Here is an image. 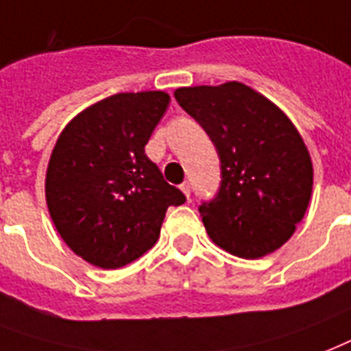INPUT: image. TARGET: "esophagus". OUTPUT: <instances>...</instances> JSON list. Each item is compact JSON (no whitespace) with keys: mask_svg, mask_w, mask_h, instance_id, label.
Instances as JSON below:
<instances>
[{"mask_svg":"<svg viewBox=\"0 0 351 351\" xmlns=\"http://www.w3.org/2000/svg\"><path fill=\"white\" fill-rule=\"evenodd\" d=\"M180 189H182V193L186 195L187 199H189V195H191V186H189V182H184V184L180 186Z\"/></svg>","mask_w":351,"mask_h":351,"instance_id":"34e87169","label":"esophagus"}]
</instances>
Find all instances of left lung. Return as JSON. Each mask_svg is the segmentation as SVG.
I'll return each instance as SVG.
<instances>
[{"label":"left lung","instance_id":"1","mask_svg":"<svg viewBox=\"0 0 351 351\" xmlns=\"http://www.w3.org/2000/svg\"><path fill=\"white\" fill-rule=\"evenodd\" d=\"M221 158L217 197L199 208L211 241L258 259L287 243L306 215L313 164L293 121L243 82L175 90Z\"/></svg>","mask_w":351,"mask_h":351}]
</instances>
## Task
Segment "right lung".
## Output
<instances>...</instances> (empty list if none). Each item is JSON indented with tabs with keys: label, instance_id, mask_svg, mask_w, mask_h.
<instances>
[{
	"label": "right lung",
	"instance_id": "add662e5",
	"mask_svg": "<svg viewBox=\"0 0 351 351\" xmlns=\"http://www.w3.org/2000/svg\"><path fill=\"white\" fill-rule=\"evenodd\" d=\"M171 97L116 93L71 119L45 173L51 221L77 256L119 269L154 247L165 211L186 197L169 186L145 145Z\"/></svg>",
	"mask_w": 351,
	"mask_h": 351
}]
</instances>
